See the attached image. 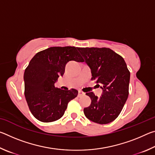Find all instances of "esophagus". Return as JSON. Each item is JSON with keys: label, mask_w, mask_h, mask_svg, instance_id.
Segmentation results:
<instances>
[{"label": "esophagus", "mask_w": 155, "mask_h": 155, "mask_svg": "<svg viewBox=\"0 0 155 155\" xmlns=\"http://www.w3.org/2000/svg\"><path fill=\"white\" fill-rule=\"evenodd\" d=\"M85 93L83 92V91H78V97H81V96H85Z\"/></svg>", "instance_id": "esophagus-1"}]
</instances>
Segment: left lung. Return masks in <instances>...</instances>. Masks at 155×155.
<instances>
[{"label":"left lung","mask_w":155,"mask_h":155,"mask_svg":"<svg viewBox=\"0 0 155 155\" xmlns=\"http://www.w3.org/2000/svg\"><path fill=\"white\" fill-rule=\"evenodd\" d=\"M78 51L90 68L91 80L101 84L103 90L100 98L94 92L86 93L91 103L84 108V114L97 124H109L118 117L128 98L130 72L127 64L109 48H79Z\"/></svg>","instance_id":"1"}]
</instances>
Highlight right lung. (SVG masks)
Segmentation results:
<instances>
[{
    "label": "right lung",
    "instance_id": "right-lung-1",
    "mask_svg": "<svg viewBox=\"0 0 155 155\" xmlns=\"http://www.w3.org/2000/svg\"><path fill=\"white\" fill-rule=\"evenodd\" d=\"M74 46L51 47L37 53L24 74L25 96L31 114L39 121L51 122L64 115L68 104L78 95L75 89L63 90L54 87L70 61L83 62Z\"/></svg>",
    "mask_w": 155,
    "mask_h": 155
}]
</instances>
